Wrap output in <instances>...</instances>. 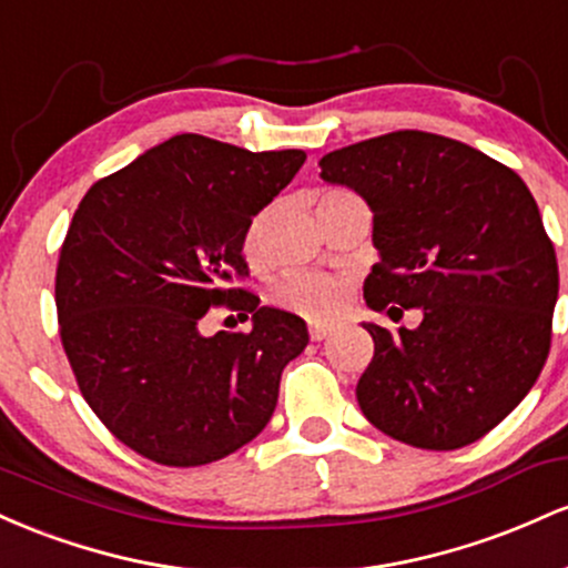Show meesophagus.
Segmentation results:
<instances>
[{"label":"esophagus","mask_w":568,"mask_h":568,"mask_svg":"<svg viewBox=\"0 0 568 568\" xmlns=\"http://www.w3.org/2000/svg\"><path fill=\"white\" fill-rule=\"evenodd\" d=\"M310 336H312V342H323V338L331 336V325L310 323Z\"/></svg>","instance_id":"esophagus-1"}]
</instances>
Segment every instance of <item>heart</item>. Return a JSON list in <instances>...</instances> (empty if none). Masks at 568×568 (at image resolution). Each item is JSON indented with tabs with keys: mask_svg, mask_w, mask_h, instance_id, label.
Instances as JSON below:
<instances>
[{
	"mask_svg": "<svg viewBox=\"0 0 568 568\" xmlns=\"http://www.w3.org/2000/svg\"><path fill=\"white\" fill-rule=\"evenodd\" d=\"M253 234L256 230L251 232V240ZM272 296L283 310L296 312L306 321L331 323L342 315L349 302V283L338 275H325V272H288L275 285Z\"/></svg>",
	"mask_w": 568,
	"mask_h": 568,
	"instance_id": "obj_1",
	"label": "heart"
}]
</instances>
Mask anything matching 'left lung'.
<instances>
[{
    "label": "left lung",
    "instance_id": "8db88e82",
    "mask_svg": "<svg viewBox=\"0 0 568 568\" xmlns=\"http://www.w3.org/2000/svg\"><path fill=\"white\" fill-rule=\"evenodd\" d=\"M321 179L374 213L379 264L366 304L422 310L416 328L363 323L374 357L357 382L389 438L452 452L484 438L529 395L550 352L558 262L520 175L467 143L397 130L321 160Z\"/></svg>",
    "mask_w": 568,
    "mask_h": 568
}]
</instances>
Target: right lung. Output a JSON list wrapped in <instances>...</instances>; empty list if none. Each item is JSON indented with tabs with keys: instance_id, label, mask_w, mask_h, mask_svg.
<instances>
[{
	"instance_id": "add662e5",
	"label": "right lung",
	"mask_w": 568,
	"mask_h": 568,
	"mask_svg": "<svg viewBox=\"0 0 568 568\" xmlns=\"http://www.w3.org/2000/svg\"><path fill=\"white\" fill-rule=\"evenodd\" d=\"M181 133L88 189L55 272L61 342L82 397L125 446L168 467L224 459L272 419L306 323L243 288L245 234L304 165ZM230 303L247 335L205 337Z\"/></svg>"
}]
</instances>
